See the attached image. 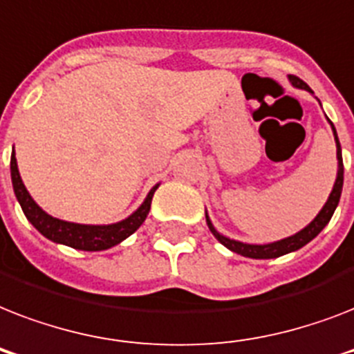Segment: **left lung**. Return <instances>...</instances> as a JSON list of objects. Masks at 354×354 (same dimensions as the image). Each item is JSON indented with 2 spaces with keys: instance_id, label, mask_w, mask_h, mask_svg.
I'll return each mask as SVG.
<instances>
[{
  "instance_id": "left-lung-1",
  "label": "left lung",
  "mask_w": 354,
  "mask_h": 354,
  "mask_svg": "<svg viewBox=\"0 0 354 354\" xmlns=\"http://www.w3.org/2000/svg\"><path fill=\"white\" fill-rule=\"evenodd\" d=\"M288 80H290V84L294 88H299V90H305L308 93H313V90L308 88L301 79H297L294 75H288ZM329 121V119H327ZM330 128H333V136H335L336 141V160H338V171H336V180L335 185H333V191H330L329 198L325 202V205L319 209V213L314 216V221L310 224L299 230L297 233L290 236H285V239H281V241H274L268 242V244H248V242H241L235 241V239H230V236L222 235L221 232H216V227L213 226V222H211L209 215H207V211H205V222H207V227H209V232L215 235V239L221 244L227 248V250H232V252L239 253L242 257H250V259H275L281 257V255H286V253H292L303 248L305 244L313 241L314 236H318V233L324 230L327 224H329L330 216L335 215V209L338 207V202H340L342 196V187H344V160H342V147L340 141H338V133H336L335 124L329 121Z\"/></svg>"
}]
</instances>
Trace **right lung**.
<instances>
[{
	"label": "right lung",
	"mask_w": 354,
	"mask_h": 354,
	"mask_svg": "<svg viewBox=\"0 0 354 354\" xmlns=\"http://www.w3.org/2000/svg\"><path fill=\"white\" fill-rule=\"evenodd\" d=\"M10 178H12L14 194H16L27 221L49 241L75 248V250H82V252H102L108 248L118 246L119 242L128 239L145 222L150 211V204H152V196H154L156 189L160 187V183H156L147 194V198L143 200V204L122 221L113 222V224H77V222L55 218L36 204L19 176L14 150L10 156Z\"/></svg>",
	"instance_id": "right-lung-1"
}]
</instances>
